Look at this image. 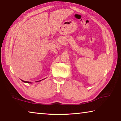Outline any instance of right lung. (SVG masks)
<instances>
[{
    "mask_svg": "<svg viewBox=\"0 0 121 121\" xmlns=\"http://www.w3.org/2000/svg\"><path fill=\"white\" fill-rule=\"evenodd\" d=\"M43 79H42V80H43ZM42 80H40V81H37L36 82H40V81H41ZM21 81L23 82H24V83H32L31 82H27V81H23V80H22L21 79Z\"/></svg>",
    "mask_w": 121,
    "mask_h": 121,
    "instance_id": "1",
    "label": "right lung"
}]
</instances>
